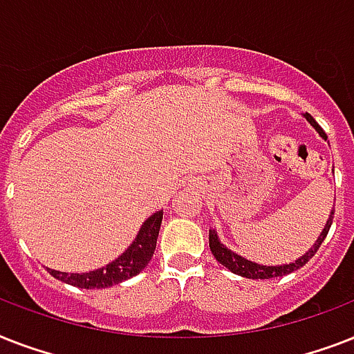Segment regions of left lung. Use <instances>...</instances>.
Masks as SVG:
<instances>
[{"instance_id":"left-lung-1","label":"left lung","mask_w":354,"mask_h":354,"mask_svg":"<svg viewBox=\"0 0 354 354\" xmlns=\"http://www.w3.org/2000/svg\"><path fill=\"white\" fill-rule=\"evenodd\" d=\"M303 118L307 119L310 122V127L319 133V138L322 139H327V133L322 130L318 122L314 121V118L310 113H303ZM333 215H335V209H330V215L327 218V224L324 226L319 236L316 239V242L313 244V248H308V252L305 255H301L299 259H296L294 263H288V264H275V266H266V264H259V263H253L250 259L242 257L239 253L232 252L230 248H226L224 244L221 242L218 235H216V230L211 227L209 230V248H211V253L215 255V259L218 261L221 264H224L230 272L236 275H242V277H248V279H270V277H281V275H286L294 272V270L301 268L303 264L308 263V259H313V255L318 252V248L322 246V242L325 241V236L329 233V227L333 224Z\"/></svg>"}]
</instances>
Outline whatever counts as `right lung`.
<instances>
[{
	"label": "right lung",
	"mask_w": 354,
	"mask_h": 354,
	"mask_svg": "<svg viewBox=\"0 0 354 354\" xmlns=\"http://www.w3.org/2000/svg\"><path fill=\"white\" fill-rule=\"evenodd\" d=\"M161 218H163V209L156 211L154 215H150L141 224L132 244L115 261L108 263L102 268L82 272V274H68V272H60V270L53 268L47 270H49V274L55 279L68 283L71 286H79V288H88V290L90 288H108V286L122 283V281L138 275L149 264L150 259H152L156 250V241H158V233H160Z\"/></svg>",
	"instance_id": "add662e5"
}]
</instances>
